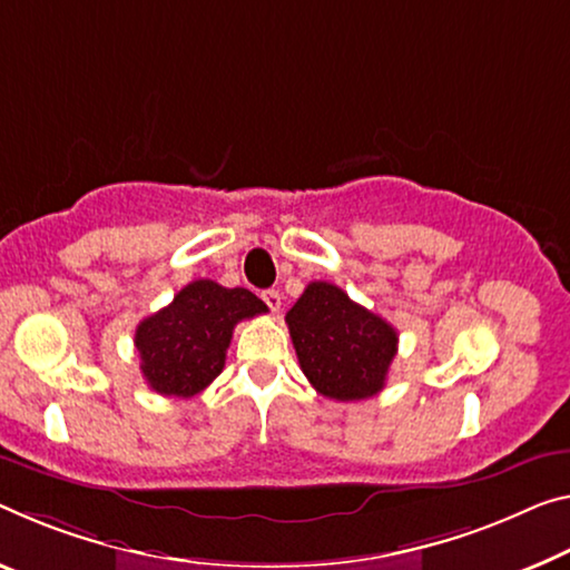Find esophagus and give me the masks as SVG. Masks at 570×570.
I'll return each mask as SVG.
<instances>
[{
  "label": "esophagus",
  "instance_id": "34e87169",
  "mask_svg": "<svg viewBox=\"0 0 570 570\" xmlns=\"http://www.w3.org/2000/svg\"><path fill=\"white\" fill-rule=\"evenodd\" d=\"M262 301L267 303V308L273 313H277L279 305H283V297H279L277 291H265V293H262Z\"/></svg>",
  "mask_w": 570,
  "mask_h": 570
}]
</instances>
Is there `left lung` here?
Listing matches in <instances>:
<instances>
[{"label":"left lung","mask_w":570,"mask_h":570,"mask_svg":"<svg viewBox=\"0 0 570 570\" xmlns=\"http://www.w3.org/2000/svg\"><path fill=\"white\" fill-rule=\"evenodd\" d=\"M303 374L323 397L352 402L382 392L397 331L338 285L311 283L285 315Z\"/></svg>","instance_id":"1"}]
</instances>
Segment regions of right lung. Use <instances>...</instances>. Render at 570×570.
Here are the masks:
<instances>
[{
	"label": "right lung",
	"instance_id": "1",
	"mask_svg": "<svg viewBox=\"0 0 570 570\" xmlns=\"http://www.w3.org/2000/svg\"><path fill=\"white\" fill-rule=\"evenodd\" d=\"M262 313L267 305L244 287L194 279L135 331L139 370L150 390L183 400L204 392L224 370L236 323Z\"/></svg>",
	"mask_w": 570,
	"mask_h": 570
}]
</instances>
